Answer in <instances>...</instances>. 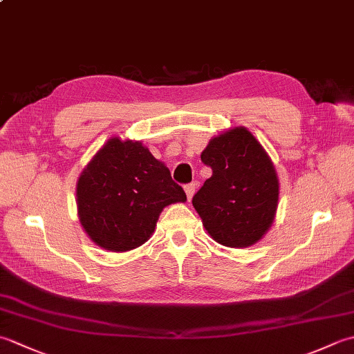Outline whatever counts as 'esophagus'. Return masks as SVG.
I'll return each instance as SVG.
<instances>
[{
  "mask_svg": "<svg viewBox=\"0 0 354 354\" xmlns=\"http://www.w3.org/2000/svg\"><path fill=\"white\" fill-rule=\"evenodd\" d=\"M194 190H196V184H194V183H192V184H187V185H184V192H185V194H187V199H189V201H192V198H193V194H194Z\"/></svg>",
  "mask_w": 354,
  "mask_h": 354,
  "instance_id": "esophagus-1",
  "label": "esophagus"
}]
</instances>
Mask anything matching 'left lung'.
I'll return each instance as SVG.
<instances>
[{"instance_id":"1","label":"left lung","mask_w":354,"mask_h":354,"mask_svg":"<svg viewBox=\"0 0 354 354\" xmlns=\"http://www.w3.org/2000/svg\"><path fill=\"white\" fill-rule=\"evenodd\" d=\"M213 175L193 196V207L217 243L246 248L266 234L278 205L272 161L240 126L212 138L201 155Z\"/></svg>"}]
</instances>
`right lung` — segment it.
I'll return each instance as SVG.
<instances>
[{
	"label": "right lung",
	"instance_id": "add662e5",
	"mask_svg": "<svg viewBox=\"0 0 354 354\" xmlns=\"http://www.w3.org/2000/svg\"><path fill=\"white\" fill-rule=\"evenodd\" d=\"M77 213L89 239L112 252L147 242L162 208L185 202L170 170L140 141H106L79 176Z\"/></svg>",
	"mask_w": 354,
	"mask_h": 354
}]
</instances>
